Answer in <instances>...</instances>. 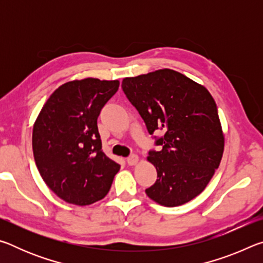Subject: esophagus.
Listing matches in <instances>:
<instances>
[{
	"label": "esophagus",
	"instance_id": "obj_1",
	"mask_svg": "<svg viewBox=\"0 0 263 263\" xmlns=\"http://www.w3.org/2000/svg\"><path fill=\"white\" fill-rule=\"evenodd\" d=\"M138 161H139V157L136 154H133L130 158L126 159V162H127V164H130V166H135V164L138 163Z\"/></svg>",
	"mask_w": 263,
	"mask_h": 263
}]
</instances>
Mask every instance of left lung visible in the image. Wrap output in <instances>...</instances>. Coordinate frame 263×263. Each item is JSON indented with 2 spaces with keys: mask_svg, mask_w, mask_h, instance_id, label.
I'll return each instance as SVG.
<instances>
[{
  "mask_svg": "<svg viewBox=\"0 0 263 263\" xmlns=\"http://www.w3.org/2000/svg\"><path fill=\"white\" fill-rule=\"evenodd\" d=\"M122 88L149 135H163L155 142L161 149L148 153L158 176L146 195L168 208L190 202L206 188L224 152L215 100L202 84L169 68L123 79Z\"/></svg>",
  "mask_w": 263,
  "mask_h": 263,
  "instance_id": "8db88e82",
  "label": "left lung"
}]
</instances>
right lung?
<instances>
[{"label":"right lung","instance_id":"right-lung-1","mask_svg":"<svg viewBox=\"0 0 263 263\" xmlns=\"http://www.w3.org/2000/svg\"><path fill=\"white\" fill-rule=\"evenodd\" d=\"M118 80L87 78L57 88L33 124L32 149L39 174L58 197L89 205L109 193L121 166L102 151L97 117Z\"/></svg>","mask_w":263,"mask_h":263}]
</instances>
